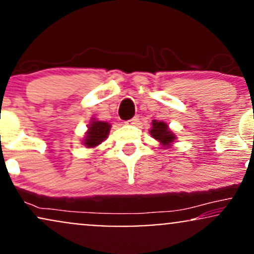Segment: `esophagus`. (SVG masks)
Segmentation results:
<instances>
[{
	"label": "esophagus",
	"instance_id": "obj_1",
	"mask_svg": "<svg viewBox=\"0 0 254 254\" xmlns=\"http://www.w3.org/2000/svg\"><path fill=\"white\" fill-rule=\"evenodd\" d=\"M139 122V117L138 116H135V117H132L130 119L129 122H127V124H132V125H136L137 123H138Z\"/></svg>",
	"mask_w": 254,
	"mask_h": 254
}]
</instances>
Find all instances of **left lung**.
I'll return each mask as SVG.
<instances>
[{
	"instance_id": "obj_1",
	"label": "left lung",
	"mask_w": 254,
	"mask_h": 254,
	"mask_svg": "<svg viewBox=\"0 0 254 254\" xmlns=\"http://www.w3.org/2000/svg\"><path fill=\"white\" fill-rule=\"evenodd\" d=\"M151 124H153V127L150 130L151 136L159 142H161V144L165 145V147H170V144L174 141L176 137L168 130V125L164 122L156 121H154Z\"/></svg>"
}]
</instances>
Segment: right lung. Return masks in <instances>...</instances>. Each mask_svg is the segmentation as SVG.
Listing matches in <instances>:
<instances>
[{
	"mask_svg": "<svg viewBox=\"0 0 254 254\" xmlns=\"http://www.w3.org/2000/svg\"><path fill=\"white\" fill-rule=\"evenodd\" d=\"M110 132V124L105 123V122H92L89 124L88 132H87L86 138H84V143L86 147H95V145L100 144L101 142L106 138Z\"/></svg>",
	"mask_w": 254,
	"mask_h": 254,
	"instance_id": "1",
	"label": "right lung"
}]
</instances>
